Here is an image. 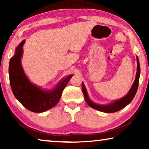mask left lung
Returning <instances> with one entry per match:
<instances>
[{"label":"left lung","instance_id":"obj_1","mask_svg":"<svg viewBox=\"0 0 149 149\" xmlns=\"http://www.w3.org/2000/svg\"><path fill=\"white\" fill-rule=\"evenodd\" d=\"M137 73H136V76L135 81L133 83L132 87H131L130 91L126 95L125 97H123L121 99L115 100L110 104H106V105H100L96 104V103L91 101V100L89 99V96H88L86 88H85L84 83L82 82L81 87H82V91L84 93L85 100L87 104L90 106L91 107L94 108L95 110H97L99 111H101L103 112L106 113H112L118 112L122 108H125L126 106L128 105L132 101V100L134 98L135 95L137 93V91L139 86V76H140V64L139 61V58L137 56Z\"/></svg>","mask_w":149,"mask_h":149}]
</instances>
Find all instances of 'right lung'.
Returning a JSON list of instances; mask_svg holds the SVG:
<instances>
[{
    "mask_svg": "<svg viewBox=\"0 0 149 149\" xmlns=\"http://www.w3.org/2000/svg\"><path fill=\"white\" fill-rule=\"evenodd\" d=\"M25 40L16 47L15 54L9 64V77L11 89L15 97L21 104L33 112H42L54 107L60 99L63 90L73 75L62 80L55 89L45 91L30 82L25 75L21 64Z\"/></svg>",
    "mask_w": 149,
    "mask_h": 149,
    "instance_id": "add662e5",
    "label": "right lung"
}]
</instances>
